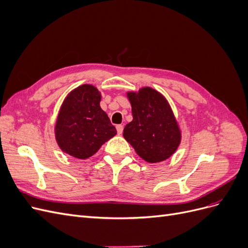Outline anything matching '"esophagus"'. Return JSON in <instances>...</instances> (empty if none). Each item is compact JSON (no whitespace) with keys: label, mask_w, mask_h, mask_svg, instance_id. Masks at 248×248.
Wrapping results in <instances>:
<instances>
[{"label":"esophagus","mask_w":248,"mask_h":248,"mask_svg":"<svg viewBox=\"0 0 248 248\" xmlns=\"http://www.w3.org/2000/svg\"><path fill=\"white\" fill-rule=\"evenodd\" d=\"M116 128H117V131H118V134H122V132H123V125H117L116 126Z\"/></svg>","instance_id":"esophagus-1"}]
</instances>
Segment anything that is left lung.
<instances>
[{"label":"left lung","instance_id":"8db88e82","mask_svg":"<svg viewBox=\"0 0 248 248\" xmlns=\"http://www.w3.org/2000/svg\"><path fill=\"white\" fill-rule=\"evenodd\" d=\"M126 95L133 119L125 126L124 139L149 163L169 159L179 148L182 132L168 99L151 87Z\"/></svg>","mask_w":248,"mask_h":248}]
</instances>
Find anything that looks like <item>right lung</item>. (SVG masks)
Returning <instances> with one entry per match:
<instances>
[{"label": "right lung", "instance_id": "add662e5", "mask_svg": "<svg viewBox=\"0 0 248 248\" xmlns=\"http://www.w3.org/2000/svg\"><path fill=\"white\" fill-rule=\"evenodd\" d=\"M101 97L95 86L84 84L64 98L55 123L56 141L64 153L78 159L90 158L117 134L100 108Z\"/></svg>", "mask_w": 248, "mask_h": 248}]
</instances>
